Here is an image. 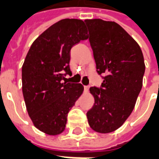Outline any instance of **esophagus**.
Instances as JSON below:
<instances>
[{
	"label": "esophagus",
	"instance_id": "1",
	"mask_svg": "<svg viewBox=\"0 0 159 159\" xmlns=\"http://www.w3.org/2000/svg\"><path fill=\"white\" fill-rule=\"evenodd\" d=\"M89 86H84V91L85 92H89Z\"/></svg>",
	"mask_w": 159,
	"mask_h": 159
}]
</instances>
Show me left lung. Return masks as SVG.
<instances>
[{
  "label": "left lung",
  "instance_id": "1",
  "mask_svg": "<svg viewBox=\"0 0 159 159\" xmlns=\"http://www.w3.org/2000/svg\"><path fill=\"white\" fill-rule=\"evenodd\" d=\"M96 71L103 74L100 88L91 87L93 107L87 112L89 126L107 134L122 126L134 110L142 88L145 63L134 40L115 22L86 19Z\"/></svg>",
  "mask_w": 159,
  "mask_h": 159
}]
</instances>
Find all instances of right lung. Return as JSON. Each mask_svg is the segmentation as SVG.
Returning <instances> with one entry per match:
<instances>
[{
	"label": "right lung",
	"instance_id": "right-lung-1",
	"mask_svg": "<svg viewBox=\"0 0 159 159\" xmlns=\"http://www.w3.org/2000/svg\"><path fill=\"white\" fill-rule=\"evenodd\" d=\"M83 20L62 19L40 35L22 66V90L27 111L43 133L57 135L65 130L67 115L83 93L81 83H67L70 49L88 39Z\"/></svg>",
	"mask_w": 159,
	"mask_h": 159
}]
</instances>
